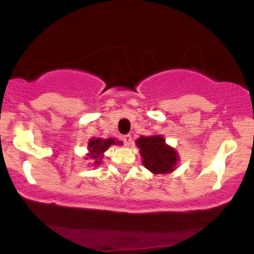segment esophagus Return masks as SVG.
I'll list each match as a JSON object with an SVG mask.
<instances>
[{
  "mask_svg": "<svg viewBox=\"0 0 254 254\" xmlns=\"http://www.w3.org/2000/svg\"><path fill=\"white\" fill-rule=\"evenodd\" d=\"M123 141H124L125 145H127V147H129V145L131 144V142H132V137H131V135H125V136H123Z\"/></svg>",
  "mask_w": 254,
  "mask_h": 254,
  "instance_id": "obj_1",
  "label": "esophagus"
}]
</instances>
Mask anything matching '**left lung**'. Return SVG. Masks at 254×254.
<instances>
[{
  "label": "left lung",
  "instance_id": "1",
  "mask_svg": "<svg viewBox=\"0 0 254 254\" xmlns=\"http://www.w3.org/2000/svg\"><path fill=\"white\" fill-rule=\"evenodd\" d=\"M142 164L153 174H167L176 170L179 154L166 143L162 135L141 136L136 139Z\"/></svg>",
  "mask_w": 254,
  "mask_h": 254
}]
</instances>
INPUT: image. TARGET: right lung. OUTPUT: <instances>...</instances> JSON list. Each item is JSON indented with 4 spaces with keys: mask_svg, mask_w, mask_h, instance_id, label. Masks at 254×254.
<instances>
[{
    "mask_svg": "<svg viewBox=\"0 0 254 254\" xmlns=\"http://www.w3.org/2000/svg\"><path fill=\"white\" fill-rule=\"evenodd\" d=\"M122 145L121 141H116V138L111 137V138H100V137H94V138L89 139L88 145H87V156L84 159H89L94 166L101 165V160L104 157V153L106 151L111 145Z\"/></svg>",
    "mask_w": 254,
    "mask_h": 254,
    "instance_id": "add662e5",
    "label": "right lung"
}]
</instances>
